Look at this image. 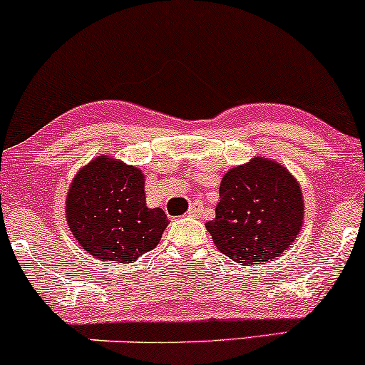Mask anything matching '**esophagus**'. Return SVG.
I'll return each mask as SVG.
<instances>
[{
  "instance_id": "esophagus-1",
  "label": "esophagus",
  "mask_w": 365,
  "mask_h": 365,
  "mask_svg": "<svg viewBox=\"0 0 365 365\" xmlns=\"http://www.w3.org/2000/svg\"><path fill=\"white\" fill-rule=\"evenodd\" d=\"M200 212H202V204L195 202V204H192L190 209H188L187 215L192 216V217H195V216H200Z\"/></svg>"
}]
</instances>
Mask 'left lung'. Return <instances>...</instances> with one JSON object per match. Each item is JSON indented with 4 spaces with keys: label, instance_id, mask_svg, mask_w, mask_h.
<instances>
[{
    "label": "left lung",
    "instance_id": "8db88e82",
    "mask_svg": "<svg viewBox=\"0 0 365 365\" xmlns=\"http://www.w3.org/2000/svg\"><path fill=\"white\" fill-rule=\"evenodd\" d=\"M304 195L287 166L254 156L221 178L216 217L206 228L220 252L244 266L274 261L304 225Z\"/></svg>",
    "mask_w": 365,
    "mask_h": 365
}]
</instances>
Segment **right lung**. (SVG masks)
Returning a JSON list of instances; mask_svg holds the SVG:
<instances>
[{
	"mask_svg": "<svg viewBox=\"0 0 365 365\" xmlns=\"http://www.w3.org/2000/svg\"><path fill=\"white\" fill-rule=\"evenodd\" d=\"M140 168L106 154L81 168L70 183L65 217L78 245L103 262H135L170 225L161 207H148Z\"/></svg>",
	"mask_w": 365,
	"mask_h": 365,
	"instance_id": "right-lung-1",
	"label": "right lung"
}]
</instances>
